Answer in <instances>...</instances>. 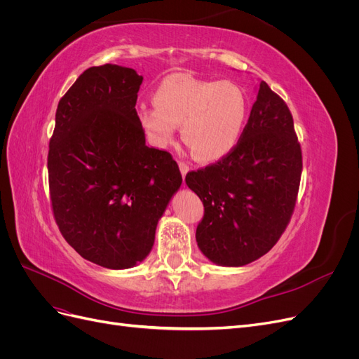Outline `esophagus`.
Wrapping results in <instances>:
<instances>
[{"label": "esophagus", "mask_w": 359, "mask_h": 359, "mask_svg": "<svg viewBox=\"0 0 359 359\" xmlns=\"http://www.w3.org/2000/svg\"><path fill=\"white\" fill-rule=\"evenodd\" d=\"M180 170H181V175H182V178H186V175H187L189 170H190V168H189L187 163L180 161Z\"/></svg>", "instance_id": "1"}]
</instances>
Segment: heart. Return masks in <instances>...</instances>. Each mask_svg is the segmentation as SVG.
I'll return each mask as SVG.
<instances>
[{
  "mask_svg": "<svg viewBox=\"0 0 359 359\" xmlns=\"http://www.w3.org/2000/svg\"><path fill=\"white\" fill-rule=\"evenodd\" d=\"M136 115L149 142L168 148L181 137L193 157L214 163L238 145L248 116L244 91L232 82L199 79L190 73H172L154 91V106L140 103Z\"/></svg>",
  "mask_w": 359,
  "mask_h": 359,
  "instance_id": "obj_1",
  "label": "heart"
}]
</instances>
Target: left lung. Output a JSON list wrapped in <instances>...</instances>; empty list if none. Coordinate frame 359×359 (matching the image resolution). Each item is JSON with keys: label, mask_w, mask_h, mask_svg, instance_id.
I'll use <instances>...</instances> for the list:
<instances>
[{"label": "left lung", "mask_w": 359, "mask_h": 359, "mask_svg": "<svg viewBox=\"0 0 359 359\" xmlns=\"http://www.w3.org/2000/svg\"><path fill=\"white\" fill-rule=\"evenodd\" d=\"M301 170V147L289 107L260 81L235 149L186 177L205 206L196 229L203 256L219 266L238 268L268 253L295 208Z\"/></svg>", "instance_id": "left-lung-1"}]
</instances>
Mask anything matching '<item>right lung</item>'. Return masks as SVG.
<instances>
[{
    "label": "right lung",
    "mask_w": 359,
    "mask_h": 359,
    "mask_svg": "<svg viewBox=\"0 0 359 359\" xmlns=\"http://www.w3.org/2000/svg\"><path fill=\"white\" fill-rule=\"evenodd\" d=\"M142 81L116 64L85 70L58 103L49 142L60 231L83 259L109 269L133 268L149 255L182 182L172 156L145 144L135 109Z\"/></svg>",
    "instance_id": "right-lung-1"
}]
</instances>
